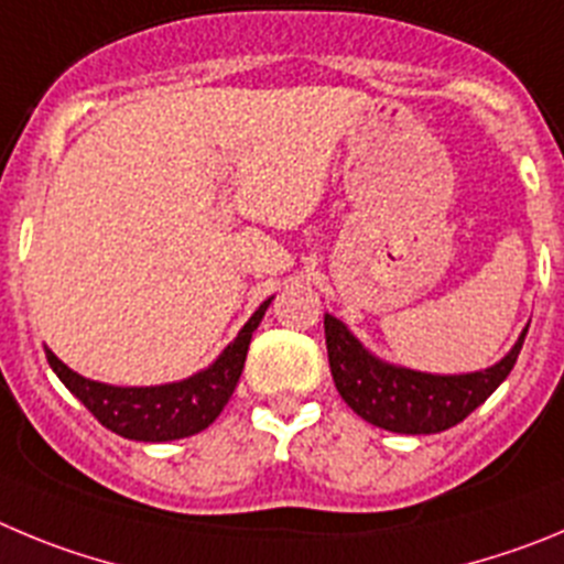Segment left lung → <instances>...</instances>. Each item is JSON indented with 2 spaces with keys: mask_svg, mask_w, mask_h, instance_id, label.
<instances>
[{
  "mask_svg": "<svg viewBox=\"0 0 564 564\" xmlns=\"http://www.w3.org/2000/svg\"><path fill=\"white\" fill-rule=\"evenodd\" d=\"M525 332L520 334L514 348L491 368L460 373V377H433L370 357L337 317L326 314L328 365L345 404L373 427L408 435L449 430L460 424L471 410L480 408L514 368Z\"/></svg>",
  "mask_w": 564,
  "mask_h": 564,
  "instance_id": "1",
  "label": "left lung"
}]
</instances>
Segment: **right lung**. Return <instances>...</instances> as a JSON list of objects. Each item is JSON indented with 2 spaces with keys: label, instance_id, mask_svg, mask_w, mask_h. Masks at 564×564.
Listing matches in <instances>:
<instances>
[{
  "label": "right lung",
  "instance_id": "right-lung-1",
  "mask_svg": "<svg viewBox=\"0 0 564 564\" xmlns=\"http://www.w3.org/2000/svg\"><path fill=\"white\" fill-rule=\"evenodd\" d=\"M270 301H263L258 312L245 323L238 337L227 345L221 357L207 370L185 382L156 384V388H115V384L93 382L61 362L47 348L50 368L58 379L78 395L84 408L111 433L131 441H174L202 433L210 427L216 415L230 402L238 377L245 370L247 348L252 332L261 323Z\"/></svg>",
  "mask_w": 564,
  "mask_h": 564
}]
</instances>
